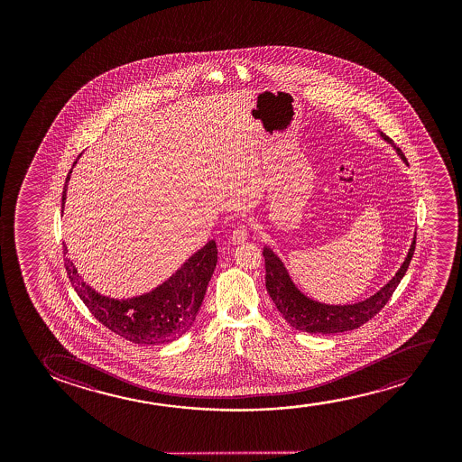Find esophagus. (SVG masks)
<instances>
[{"label": "esophagus", "mask_w": 462, "mask_h": 462, "mask_svg": "<svg viewBox=\"0 0 462 462\" xmlns=\"http://www.w3.org/2000/svg\"><path fill=\"white\" fill-rule=\"evenodd\" d=\"M247 235H249V228H247L246 224H238L232 232V241L236 245L245 243L247 240Z\"/></svg>", "instance_id": "esophagus-1"}]
</instances>
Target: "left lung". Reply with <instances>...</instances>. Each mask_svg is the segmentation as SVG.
Here are the masks:
<instances>
[{
  "mask_svg": "<svg viewBox=\"0 0 462 462\" xmlns=\"http://www.w3.org/2000/svg\"><path fill=\"white\" fill-rule=\"evenodd\" d=\"M379 134L380 137L385 140L386 143H390L398 152L399 158L407 164V159L404 158L402 152L394 146L393 140L380 131ZM415 238L417 234L411 240L407 257L393 279H390L371 297L354 304L320 303L317 300L306 297L303 291L293 284L282 260L279 259L272 247L263 246L262 254L265 257L266 291L276 304L281 316L284 317L287 323L295 329L306 331V333H319V335H335V333H344V331L358 328L369 319H373L388 303L393 291H396L401 279L404 278L415 251Z\"/></svg>",
  "mask_w": 462,
  "mask_h": 462,
  "instance_id": "8db88e82",
  "label": "left lung"
}]
</instances>
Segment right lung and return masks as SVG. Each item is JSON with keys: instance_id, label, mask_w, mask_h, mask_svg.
Masks as SVG:
<instances>
[{"instance_id": "add662e5", "label": "right lung", "mask_w": 462, "mask_h": 462, "mask_svg": "<svg viewBox=\"0 0 462 462\" xmlns=\"http://www.w3.org/2000/svg\"><path fill=\"white\" fill-rule=\"evenodd\" d=\"M79 158L72 169L76 167ZM72 169L64 183L61 197L63 209ZM64 251H68V247L64 246ZM216 263L217 247L215 240H209L202 249L192 254L171 278L165 279L152 291L135 297L112 298L102 295L87 284L77 273L72 260L68 257L64 259L66 272L77 295L104 327L127 341L152 346L175 341L189 331L202 306Z\"/></svg>"}]
</instances>
